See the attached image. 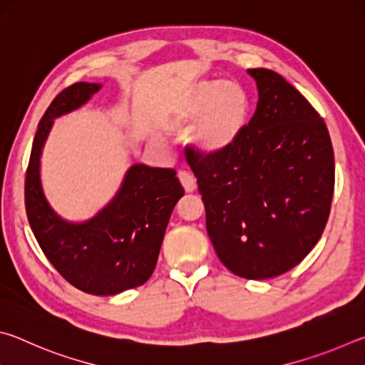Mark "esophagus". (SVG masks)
<instances>
[{
	"label": "esophagus",
	"mask_w": 365,
	"mask_h": 365,
	"mask_svg": "<svg viewBox=\"0 0 365 365\" xmlns=\"http://www.w3.org/2000/svg\"><path fill=\"white\" fill-rule=\"evenodd\" d=\"M178 178H180V183L183 185V188L187 193H191V191L196 190V178L193 174H190L187 170L178 172Z\"/></svg>",
	"instance_id": "34e87169"
}]
</instances>
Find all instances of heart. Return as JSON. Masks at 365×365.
I'll return each instance as SVG.
<instances>
[{"instance_id": "heart-1", "label": "heart", "mask_w": 365, "mask_h": 365, "mask_svg": "<svg viewBox=\"0 0 365 365\" xmlns=\"http://www.w3.org/2000/svg\"><path fill=\"white\" fill-rule=\"evenodd\" d=\"M250 96L237 82H205L178 106L177 122H196L193 141L209 156L227 151L248 120Z\"/></svg>"}]
</instances>
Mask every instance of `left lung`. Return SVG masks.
<instances>
[{"mask_svg":"<svg viewBox=\"0 0 365 365\" xmlns=\"http://www.w3.org/2000/svg\"><path fill=\"white\" fill-rule=\"evenodd\" d=\"M257 106L220 154L188 150L220 262L262 280L298 265L322 237L335 188V159L322 117L274 71L248 69Z\"/></svg>","mask_w":365,"mask_h":365,"instance_id":"left-lung-1","label":"left lung"}]
</instances>
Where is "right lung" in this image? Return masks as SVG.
Instances as JSON below:
<instances>
[{"mask_svg":"<svg viewBox=\"0 0 365 365\" xmlns=\"http://www.w3.org/2000/svg\"><path fill=\"white\" fill-rule=\"evenodd\" d=\"M100 88L101 85L86 82L67 86L43 114L26 174V211L53 267L82 292L109 296L150 279L170 214L185 190L174 169L135 164L114 200L93 219L71 224L53 211L40 182L41 148L53 119L80 108Z\"/></svg>","mask_w":365,"mask_h":365,"instance_id":"add662e5","label":"right lung"}]
</instances>
